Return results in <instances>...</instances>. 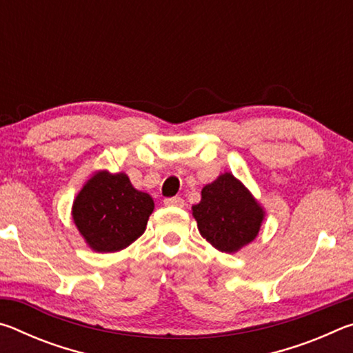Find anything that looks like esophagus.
<instances>
[{"label": "esophagus", "mask_w": 353, "mask_h": 353, "mask_svg": "<svg viewBox=\"0 0 353 353\" xmlns=\"http://www.w3.org/2000/svg\"><path fill=\"white\" fill-rule=\"evenodd\" d=\"M163 204L166 207H179V208H182L185 205V201L182 198H168V199L163 201Z\"/></svg>", "instance_id": "34e87169"}]
</instances>
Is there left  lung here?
<instances>
[{"label":"left lung","mask_w":353,"mask_h":353,"mask_svg":"<svg viewBox=\"0 0 353 353\" xmlns=\"http://www.w3.org/2000/svg\"><path fill=\"white\" fill-rule=\"evenodd\" d=\"M202 238L214 249L235 254L259 235L266 212L249 188L232 172H223L201 191L191 207Z\"/></svg>","instance_id":"obj_1"}]
</instances>
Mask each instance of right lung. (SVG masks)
<instances>
[{"instance_id": "add662e5", "label": "right lung", "mask_w": 353, "mask_h": 353, "mask_svg": "<svg viewBox=\"0 0 353 353\" xmlns=\"http://www.w3.org/2000/svg\"><path fill=\"white\" fill-rule=\"evenodd\" d=\"M154 199L132 187L126 172L97 171L82 185L71 207V218L94 252H118L146 230Z\"/></svg>"}]
</instances>
